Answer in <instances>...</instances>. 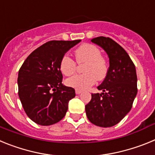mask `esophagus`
Here are the masks:
<instances>
[{
  "label": "esophagus",
  "instance_id": "1",
  "mask_svg": "<svg viewBox=\"0 0 155 155\" xmlns=\"http://www.w3.org/2000/svg\"><path fill=\"white\" fill-rule=\"evenodd\" d=\"M75 92H76V94H81L82 91H81V90L76 89V90H75Z\"/></svg>",
  "mask_w": 155,
  "mask_h": 155
}]
</instances>
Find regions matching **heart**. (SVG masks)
Returning <instances> with one entry per match:
<instances>
[{"instance_id":"b5f03b06","label":"heart","mask_w":155,"mask_h":155,"mask_svg":"<svg viewBox=\"0 0 155 155\" xmlns=\"http://www.w3.org/2000/svg\"><path fill=\"white\" fill-rule=\"evenodd\" d=\"M75 57L78 64L85 63L82 74H76L66 80V84L78 90H86L95 83L96 80L102 81L107 74L108 65L102 57L101 51L96 46L83 44L75 51ZM61 71L66 76H71L76 71V62L68 54L61 58Z\"/></svg>"}]
</instances>
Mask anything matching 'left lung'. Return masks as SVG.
Returning <instances> with one entry per match:
<instances>
[{"instance_id": "1", "label": "left lung", "mask_w": 155, "mask_h": 155, "mask_svg": "<svg viewBox=\"0 0 155 155\" xmlns=\"http://www.w3.org/2000/svg\"><path fill=\"white\" fill-rule=\"evenodd\" d=\"M106 52L109 68L105 80L98 86L101 94H91L85 105L87 119L101 127H110L120 123L130 111L137 93L136 68L124 48L109 37L91 39Z\"/></svg>"}]
</instances>
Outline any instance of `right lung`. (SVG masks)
<instances>
[{
	"instance_id": "add662e5",
	"label": "right lung",
	"mask_w": 155,
	"mask_h": 155,
	"mask_svg": "<svg viewBox=\"0 0 155 155\" xmlns=\"http://www.w3.org/2000/svg\"><path fill=\"white\" fill-rule=\"evenodd\" d=\"M81 40H52L37 48L18 71V96L27 116L35 124L50 126L61 121L75 97L73 87L62 84L60 63Z\"/></svg>"
}]
</instances>
